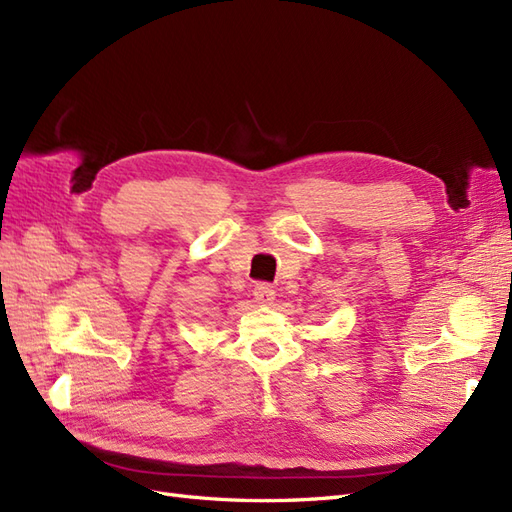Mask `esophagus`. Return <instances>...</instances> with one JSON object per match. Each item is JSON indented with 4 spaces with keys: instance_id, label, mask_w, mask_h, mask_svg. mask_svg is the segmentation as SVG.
I'll list each match as a JSON object with an SVG mask.
<instances>
[{
    "instance_id": "esophagus-1",
    "label": "esophagus",
    "mask_w": 512,
    "mask_h": 512,
    "mask_svg": "<svg viewBox=\"0 0 512 512\" xmlns=\"http://www.w3.org/2000/svg\"><path fill=\"white\" fill-rule=\"evenodd\" d=\"M254 299H256L258 303H262V305L273 303V301H275V290H273V286H271V284H265V282L256 284V288H254Z\"/></svg>"
}]
</instances>
